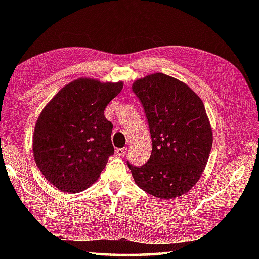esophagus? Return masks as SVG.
Masks as SVG:
<instances>
[{
  "label": "esophagus",
  "instance_id": "1",
  "mask_svg": "<svg viewBox=\"0 0 259 259\" xmlns=\"http://www.w3.org/2000/svg\"><path fill=\"white\" fill-rule=\"evenodd\" d=\"M126 151H128V148H119V149L115 150V153L120 157H124L126 155Z\"/></svg>",
  "mask_w": 259,
  "mask_h": 259
}]
</instances>
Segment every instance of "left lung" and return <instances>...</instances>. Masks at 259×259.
<instances>
[{
    "label": "left lung",
    "instance_id": "8db88e82",
    "mask_svg": "<svg viewBox=\"0 0 259 259\" xmlns=\"http://www.w3.org/2000/svg\"><path fill=\"white\" fill-rule=\"evenodd\" d=\"M152 140L149 160L131 166L142 190L160 199L186 194L199 180L212 147V130L201 99L184 82L153 73L134 82Z\"/></svg>",
    "mask_w": 259,
    "mask_h": 259
}]
</instances>
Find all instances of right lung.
Returning a JSON list of instances; mask_svg holds the SVG:
<instances>
[{
  "mask_svg": "<svg viewBox=\"0 0 259 259\" xmlns=\"http://www.w3.org/2000/svg\"><path fill=\"white\" fill-rule=\"evenodd\" d=\"M123 82L80 78L63 87L41 114L33 134L37 168L59 190L74 194L90 187L114 153L113 125L104 109Z\"/></svg>",
  "mask_w": 259,
  "mask_h": 259,
  "instance_id": "right-lung-1",
  "label": "right lung"
}]
</instances>
